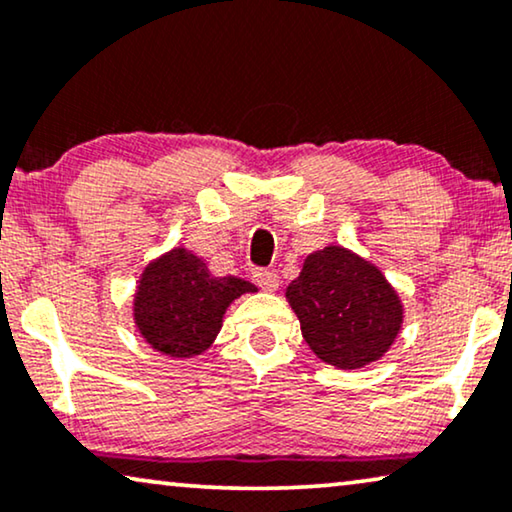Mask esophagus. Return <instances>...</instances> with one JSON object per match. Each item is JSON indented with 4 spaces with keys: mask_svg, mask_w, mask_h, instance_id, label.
Returning <instances> with one entry per match:
<instances>
[{
    "mask_svg": "<svg viewBox=\"0 0 512 512\" xmlns=\"http://www.w3.org/2000/svg\"><path fill=\"white\" fill-rule=\"evenodd\" d=\"M255 283L262 287L266 292H276L278 285H280V276L276 271H269V269H257L255 271Z\"/></svg>",
    "mask_w": 512,
    "mask_h": 512,
    "instance_id": "1",
    "label": "esophagus"
}]
</instances>
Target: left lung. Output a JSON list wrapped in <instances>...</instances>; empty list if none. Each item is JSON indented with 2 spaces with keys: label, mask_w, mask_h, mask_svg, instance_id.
I'll use <instances>...</instances> for the list:
<instances>
[{
  "label": "left lung",
  "mask_w": 512,
  "mask_h": 512,
  "mask_svg": "<svg viewBox=\"0 0 512 512\" xmlns=\"http://www.w3.org/2000/svg\"><path fill=\"white\" fill-rule=\"evenodd\" d=\"M285 297L301 334L336 369H362L392 348L403 304L383 271L343 246H327L304 259Z\"/></svg>",
  "instance_id": "obj_1"
}]
</instances>
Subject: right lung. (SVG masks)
Returning a JSON list of instances; mask_svg holds the SVG:
<instances>
[{
  "instance_id": "right-lung-1",
  "label": "right lung",
  "mask_w": 512,
  "mask_h": 512,
  "mask_svg": "<svg viewBox=\"0 0 512 512\" xmlns=\"http://www.w3.org/2000/svg\"><path fill=\"white\" fill-rule=\"evenodd\" d=\"M257 292L248 280L213 276L187 248H174L143 269L134 292V325L160 355L187 359L211 348L229 304Z\"/></svg>"
}]
</instances>
